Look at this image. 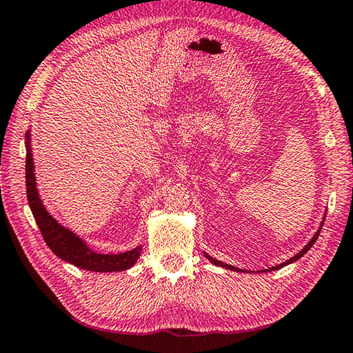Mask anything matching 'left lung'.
Listing matches in <instances>:
<instances>
[{
    "instance_id": "obj_1",
    "label": "left lung",
    "mask_w": 353,
    "mask_h": 353,
    "mask_svg": "<svg viewBox=\"0 0 353 353\" xmlns=\"http://www.w3.org/2000/svg\"><path fill=\"white\" fill-rule=\"evenodd\" d=\"M323 223H325V216H323V221H322V224H321V227H319V230L316 232V234L311 237V241L305 245L304 248H302L298 254H294V256L292 257V259H289L288 261H284V263H281V265H276V266H272V268H269V269H263V272H270V270H276V269H281V268H284V266H288V265H290V263H293V261H296V260H299L302 256H304V254L313 247L314 245V242L317 241V237H319V233H321V230H322V225H323ZM204 256L208 257V260L210 261V263H214V265H216V266H221V268H225V269H228V270H234V272H245L243 269H241V268H236V266H232V265H227V263H224V261H219V260H216V259H214V257H210L208 252H204Z\"/></svg>"
}]
</instances>
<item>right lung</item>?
<instances>
[{
    "label": "right lung",
    "mask_w": 353,
    "mask_h": 353,
    "mask_svg": "<svg viewBox=\"0 0 353 353\" xmlns=\"http://www.w3.org/2000/svg\"><path fill=\"white\" fill-rule=\"evenodd\" d=\"M31 137L30 130L26 134V180H27V196L28 204L36 223L42 232L43 239L57 257L68 261V263L92 270V272H120L132 268L141 254V245L137 248L120 254H101L96 252L81 239L78 234L69 228L63 227L49 212L46 210L42 199L39 196L34 176V162L31 153Z\"/></svg>",
    "instance_id": "add662e5"
}]
</instances>
